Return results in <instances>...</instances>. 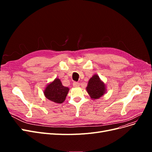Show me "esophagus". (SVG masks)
Listing matches in <instances>:
<instances>
[{
  "label": "esophagus",
  "mask_w": 152,
  "mask_h": 152,
  "mask_svg": "<svg viewBox=\"0 0 152 152\" xmlns=\"http://www.w3.org/2000/svg\"><path fill=\"white\" fill-rule=\"evenodd\" d=\"M73 87H79V82H74L73 83Z\"/></svg>",
  "instance_id": "obj_1"
}]
</instances>
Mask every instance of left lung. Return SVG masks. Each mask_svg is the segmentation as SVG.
<instances>
[{
  "label": "left lung",
  "mask_w": 152,
  "mask_h": 152,
  "mask_svg": "<svg viewBox=\"0 0 152 152\" xmlns=\"http://www.w3.org/2000/svg\"><path fill=\"white\" fill-rule=\"evenodd\" d=\"M86 91L92 99H97L107 93V86L97 74H94L89 79Z\"/></svg>",
  "instance_id": "1"
}]
</instances>
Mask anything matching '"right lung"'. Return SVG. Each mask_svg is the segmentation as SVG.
Segmentation results:
<instances>
[{
	"label": "right lung",
	"mask_w": 152,
	"mask_h": 152,
	"mask_svg": "<svg viewBox=\"0 0 152 152\" xmlns=\"http://www.w3.org/2000/svg\"><path fill=\"white\" fill-rule=\"evenodd\" d=\"M70 89L63 86L60 79L56 78L49 83L44 90L45 97L53 102L62 103L65 100Z\"/></svg>",
	"instance_id": "1"
}]
</instances>
